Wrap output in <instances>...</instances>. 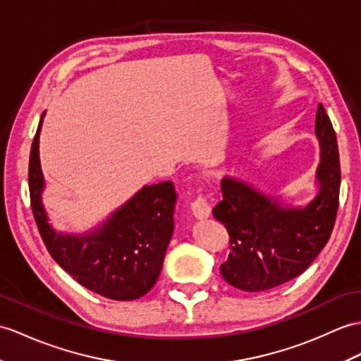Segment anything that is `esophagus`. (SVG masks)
Segmentation results:
<instances>
[{
  "label": "esophagus",
  "mask_w": 361,
  "mask_h": 361,
  "mask_svg": "<svg viewBox=\"0 0 361 361\" xmlns=\"http://www.w3.org/2000/svg\"><path fill=\"white\" fill-rule=\"evenodd\" d=\"M190 209H192V214H194L195 219L203 220V219H207V216L211 215L212 204H211V201L207 200L206 195H201V194H200V195L190 203Z\"/></svg>",
  "instance_id": "esophagus-1"
}]
</instances>
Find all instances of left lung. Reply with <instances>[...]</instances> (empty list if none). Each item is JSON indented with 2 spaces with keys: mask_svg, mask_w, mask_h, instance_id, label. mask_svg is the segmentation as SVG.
<instances>
[{
  "mask_svg": "<svg viewBox=\"0 0 361 361\" xmlns=\"http://www.w3.org/2000/svg\"><path fill=\"white\" fill-rule=\"evenodd\" d=\"M315 133L322 163L320 192L306 207H283L246 183L221 181L223 200L214 216L229 233L231 254L220 266L231 286L262 292L303 274L329 241L338 211L340 157L335 130L323 104H318Z\"/></svg>",
  "mask_w": 361,
  "mask_h": 361,
  "instance_id": "1",
  "label": "left lung"
}]
</instances>
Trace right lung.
I'll return each mask as SVG.
<instances>
[{
  "label": "right lung",
  "instance_id": "1",
  "mask_svg": "<svg viewBox=\"0 0 361 361\" xmlns=\"http://www.w3.org/2000/svg\"><path fill=\"white\" fill-rule=\"evenodd\" d=\"M44 116V115H43ZM30 147L29 190L33 219L55 262L81 286L111 300H135L154 288L173 232L177 194L172 181L145 186L102 228L87 235H61L47 223L41 190L38 140Z\"/></svg>",
  "mask_w": 361,
  "mask_h": 361
}]
</instances>
